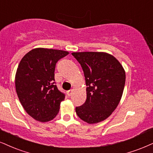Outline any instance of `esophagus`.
Listing matches in <instances>:
<instances>
[{
    "label": "esophagus",
    "mask_w": 153,
    "mask_h": 153,
    "mask_svg": "<svg viewBox=\"0 0 153 153\" xmlns=\"http://www.w3.org/2000/svg\"><path fill=\"white\" fill-rule=\"evenodd\" d=\"M71 94H72V90H69V91H67V94L69 97H70L71 95Z\"/></svg>",
    "instance_id": "1"
}]
</instances>
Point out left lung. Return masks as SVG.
<instances>
[{
  "label": "left lung",
  "mask_w": 153,
  "mask_h": 153,
  "mask_svg": "<svg viewBox=\"0 0 153 153\" xmlns=\"http://www.w3.org/2000/svg\"><path fill=\"white\" fill-rule=\"evenodd\" d=\"M85 77L86 100L76 107L81 119L97 123L106 119L118 106L126 82V73L114 56L105 52H73Z\"/></svg>",
  "instance_id": "8db88e82"
}]
</instances>
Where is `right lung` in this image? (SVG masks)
I'll list each match as a JSON object with an SVG mask.
<instances>
[{
    "instance_id": "right-lung-1",
    "label": "right lung",
    "mask_w": 153,
    "mask_h": 153,
    "mask_svg": "<svg viewBox=\"0 0 153 153\" xmlns=\"http://www.w3.org/2000/svg\"><path fill=\"white\" fill-rule=\"evenodd\" d=\"M69 52L53 49H33L25 55L16 74V88L25 110L34 119L47 122L59 113L65 94L54 82L56 62Z\"/></svg>"
}]
</instances>
